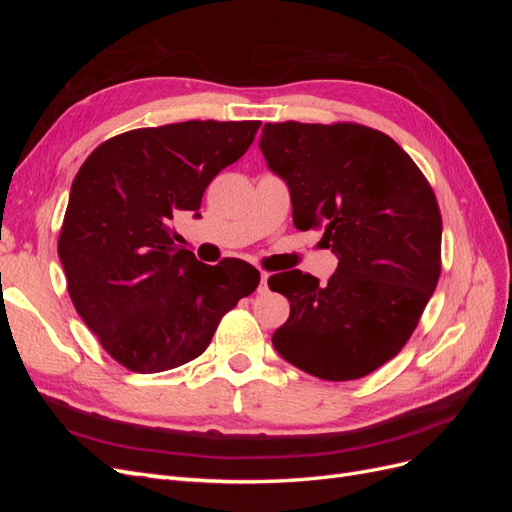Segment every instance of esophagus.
<instances>
[{"label":"esophagus","mask_w":512,"mask_h":512,"mask_svg":"<svg viewBox=\"0 0 512 512\" xmlns=\"http://www.w3.org/2000/svg\"><path fill=\"white\" fill-rule=\"evenodd\" d=\"M267 282H269V273L267 271H260V286H258V292H267Z\"/></svg>","instance_id":"esophagus-1"}]
</instances>
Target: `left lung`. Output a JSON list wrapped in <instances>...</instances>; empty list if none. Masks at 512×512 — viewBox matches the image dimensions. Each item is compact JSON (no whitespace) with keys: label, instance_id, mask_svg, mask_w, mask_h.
Segmentation results:
<instances>
[{"label":"left lung","instance_id":"8db88e82","mask_svg":"<svg viewBox=\"0 0 512 512\" xmlns=\"http://www.w3.org/2000/svg\"><path fill=\"white\" fill-rule=\"evenodd\" d=\"M260 149L288 183L294 226L322 228L339 258L324 286L299 269L269 277L290 301L273 346L316 378L359 380L408 344L438 286L436 194L391 136L361 123H265Z\"/></svg>","mask_w":512,"mask_h":512}]
</instances>
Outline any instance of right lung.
Instances as JSON below:
<instances>
[{
	"mask_svg": "<svg viewBox=\"0 0 512 512\" xmlns=\"http://www.w3.org/2000/svg\"><path fill=\"white\" fill-rule=\"evenodd\" d=\"M260 121H183L108 138L70 190L57 252L68 294L108 356L136 374L188 363L260 273L224 258L205 265L179 247L170 222L198 215L222 168L254 143Z\"/></svg>",
	"mask_w": 512,
	"mask_h": 512,
	"instance_id": "right-lung-1",
	"label": "right lung"
}]
</instances>
